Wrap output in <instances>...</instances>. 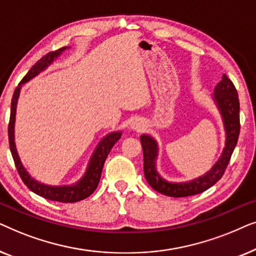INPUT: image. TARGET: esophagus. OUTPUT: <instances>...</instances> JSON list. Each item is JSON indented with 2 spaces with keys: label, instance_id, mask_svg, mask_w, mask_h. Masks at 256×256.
<instances>
[{
  "label": "esophagus",
  "instance_id": "esophagus-1",
  "mask_svg": "<svg viewBox=\"0 0 256 256\" xmlns=\"http://www.w3.org/2000/svg\"><path fill=\"white\" fill-rule=\"evenodd\" d=\"M142 121H140V120H138V118H136V120H134L132 122V129H140V128H142Z\"/></svg>",
  "mask_w": 256,
  "mask_h": 256
}]
</instances>
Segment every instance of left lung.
Returning a JSON list of instances; mask_svg holds the SVG:
<instances>
[{"mask_svg": "<svg viewBox=\"0 0 256 256\" xmlns=\"http://www.w3.org/2000/svg\"><path fill=\"white\" fill-rule=\"evenodd\" d=\"M212 98L222 115L226 140L225 146L218 160L202 176L194 178L190 182H180V183H174V182L164 180L156 169V160L158 156V144L156 140L146 134L140 136L143 149L144 176L154 190L169 197H188V196L202 194L208 190L222 177L236 146L238 138H239L240 104L236 87L225 74H222V80L214 87V93Z\"/></svg>", "mask_w": 256, "mask_h": 256, "instance_id": "left-lung-1", "label": "left lung"}]
</instances>
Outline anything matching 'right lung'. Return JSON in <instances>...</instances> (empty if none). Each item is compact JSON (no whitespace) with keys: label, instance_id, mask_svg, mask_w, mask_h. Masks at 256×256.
Masks as SVG:
<instances>
[{"label":"right lung","instance_id":"1","mask_svg":"<svg viewBox=\"0 0 256 256\" xmlns=\"http://www.w3.org/2000/svg\"><path fill=\"white\" fill-rule=\"evenodd\" d=\"M70 48L68 46H64L59 48L57 51L48 52L44 57H42L30 71L26 73V76L20 80L18 86L16 87L15 92H14L12 99V112H10V120L8 126V136H9V146L10 152H12L14 162L17 168L20 178L24 182V184L30 188L34 194L40 196L45 199H50L54 202H80L82 199L90 197V194L96 191V188L99 184L101 172H102V168L106 160L108 154L113 148V146L116 143L118 140L121 138L122 132H113L107 134L104 138L99 142L96 148L90 156L88 166L84 174V176L76 182V183L72 185H59V186H54V185H48L44 183H40L34 180V177L30 176L26 168L20 162V158L17 152L16 144H15V118H16V107L17 101H18L20 88L24 84L29 82L34 76L43 72L45 68H48L54 60H56L59 56H60L65 50Z\"/></svg>","mask_w":256,"mask_h":256}]
</instances>
